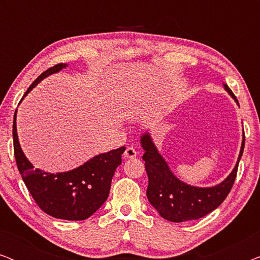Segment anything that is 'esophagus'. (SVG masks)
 Masks as SVG:
<instances>
[{
	"mask_svg": "<svg viewBox=\"0 0 260 260\" xmlns=\"http://www.w3.org/2000/svg\"><path fill=\"white\" fill-rule=\"evenodd\" d=\"M137 156V151L134 147H127L124 151V157L125 158H135Z\"/></svg>",
	"mask_w": 260,
	"mask_h": 260,
	"instance_id": "obj_1",
	"label": "esophagus"
}]
</instances>
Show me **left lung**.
<instances>
[{
  "mask_svg": "<svg viewBox=\"0 0 260 260\" xmlns=\"http://www.w3.org/2000/svg\"><path fill=\"white\" fill-rule=\"evenodd\" d=\"M223 86L239 105L238 99L227 84H223ZM141 144L144 149L142 158L145 162V170L149 179L147 189L149 202L163 219L173 222H182L207 215L218 208L227 198L237 177L238 165L244 151L245 135L243 136L239 157L232 173L221 183L207 188L189 186L177 179L169 169L165 158L159 155L148 133L141 137Z\"/></svg>",
  "mask_w": 260,
  "mask_h": 260,
  "instance_id": "8db88e82",
  "label": "left lung"
}]
</instances>
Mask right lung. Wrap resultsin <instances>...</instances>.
I'll list each match as a JSON object with an SVG mask.
<instances>
[{"mask_svg":"<svg viewBox=\"0 0 260 260\" xmlns=\"http://www.w3.org/2000/svg\"><path fill=\"white\" fill-rule=\"evenodd\" d=\"M66 66V63H58L41 73L23 97L44 78ZM13 140L17 168L34 201L48 215L63 220H85L104 204L109 197L113 174L122 163V154L125 151V147H120L94 156L70 172L51 174L35 169L24 156L17 138L16 111L13 122Z\"/></svg>","mask_w":260,"mask_h":260,"instance_id":"right-lung-1","label":"right lung"}]
</instances>
